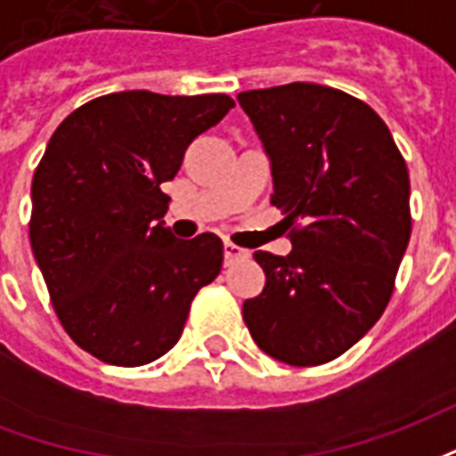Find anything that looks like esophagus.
<instances>
[{
    "mask_svg": "<svg viewBox=\"0 0 456 456\" xmlns=\"http://www.w3.org/2000/svg\"><path fill=\"white\" fill-rule=\"evenodd\" d=\"M244 258H248L247 248L234 247V244H229V241L224 244V264H227V266L237 264V261H244Z\"/></svg>",
    "mask_w": 456,
    "mask_h": 456,
    "instance_id": "1",
    "label": "esophagus"
}]
</instances>
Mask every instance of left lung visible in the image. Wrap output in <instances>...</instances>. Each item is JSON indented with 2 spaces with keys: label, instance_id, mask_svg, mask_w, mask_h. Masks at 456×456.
I'll return each mask as SVG.
<instances>
[{
  "label": "left lung",
  "instance_id": "8db88e82",
  "mask_svg": "<svg viewBox=\"0 0 456 456\" xmlns=\"http://www.w3.org/2000/svg\"><path fill=\"white\" fill-rule=\"evenodd\" d=\"M271 156L293 251H256L266 288L244 303L254 342L278 362L342 356L383 315L411 239V178L386 121L313 83L237 97Z\"/></svg>",
  "mask_w": 456,
  "mask_h": 456
}]
</instances>
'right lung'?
I'll return each instance as SVG.
<instances>
[{
	"label": "right lung",
	"instance_id": "right-lung-1",
	"mask_svg": "<svg viewBox=\"0 0 456 456\" xmlns=\"http://www.w3.org/2000/svg\"><path fill=\"white\" fill-rule=\"evenodd\" d=\"M234 107L227 94L131 90L68 114L31 183L28 239L63 330L114 366H141L183 335L192 297L222 271L215 234L166 227L175 178L198 134Z\"/></svg>",
	"mask_w": 456,
	"mask_h": 456
}]
</instances>
